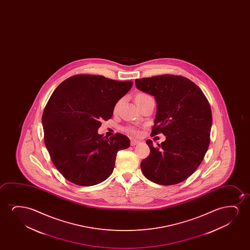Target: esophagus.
<instances>
[{
	"label": "esophagus",
	"instance_id": "1",
	"mask_svg": "<svg viewBox=\"0 0 250 250\" xmlns=\"http://www.w3.org/2000/svg\"><path fill=\"white\" fill-rule=\"evenodd\" d=\"M140 143V141L136 140V139H133V140L130 141V144H131V146H135V145H137V144H139Z\"/></svg>",
	"mask_w": 250,
	"mask_h": 250
}]
</instances>
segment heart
<instances>
[{
    "instance_id": "1",
    "label": "heart",
    "mask_w": 250,
    "mask_h": 250,
    "mask_svg": "<svg viewBox=\"0 0 250 250\" xmlns=\"http://www.w3.org/2000/svg\"><path fill=\"white\" fill-rule=\"evenodd\" d=\"M144 96H147V95H145V94H139V95H137V97H144ZM126 130L128 132H130V134H133V135L137 133V130H136L135 128H133V127H129V128H127Z\"/></svg>"
}]
</instances>
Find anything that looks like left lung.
I'll return each instance as SVG.
<instances>
[{
    "mask_svg": "<svg viewBox=\"0 0 250 250\" xmlns=\"http://www.w3.org/2000/svg\"><path fill=\"white\" fill-rule=\"evenodd\" d=\"M137 89L153 96L156 115L152 135L166 141L141 162L144 176L162 185H177L191 176L202 163L210 143L212 111L202 89L182 76L161 75L136 79Z\"/></svg>",
    "mask_w": 250,
    "mask_h": 250,
    "instance_id": "left-lung-1",
    "label": "left lung"
}]
</instances>
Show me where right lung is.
I'll use <instances>...</instances> for the list:
<instances>
[{
	"label": "right lung",
	"mask_w": 250,
	"mask_h": 250,
	"mask_svg": "<svg viewBox=\"0 0 250 250\" xmlns=\"http://www.w3.org/2000/svg\"><path fill=\"white\" fill-rule=\"evenodd\" d=\"M132 81L103 76L76 75L55 89L42 118L45 146L55 167L68 181L98 185L112 174L118 151L130 147L123 134L103 137L102 123L113 116L116 103Z\"/></svg>",
	"instance_id": "add662e5"
}]
</instances>
